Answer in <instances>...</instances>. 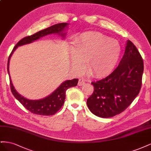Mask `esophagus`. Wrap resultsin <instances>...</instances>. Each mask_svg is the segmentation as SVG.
Wrapping results in <instances>:
<instances>
[{
    "label": "esophagus",
    "mask_w": 151,
    "mask_h": 151,
    "mask_svg": "<svg viewBox=\"0 0 151 151\" xmlns=\"http://www.w3.org/2000/svg\"><path fill=\"white\" fill-rule=\"evenodd\" d=\"M84 84H85V81H84V79H80L79 80L78 86H81L84 85Z\"/></svg>",
    "instance_id": "obj_1"
}]
</instances>
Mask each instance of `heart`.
Returning a JSON list of instances; mask_svg holds the SVG:
<instances>
[{
    "label": "heart",
    "mask_w": 151,
    "mask_h": 151,
    "mask_svg": "<svg viewBox=\"0 0 151 151\" xmlns=\"http://www.w3.org/2000/svg\"><path fill=\"white\" fill-rule=\"evenodd\" d=\"M70 57L72 68L77 72L84 69L92 77L106 76L114 70L119 60L121 47L117 41L96 32H87L73 42Z\"/></svg>",
    "instance_id": "b5f03b06"
}]
</instances>
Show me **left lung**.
<instances>
[{"instance_id": "left-lung-1", "label": "left lung", "mask_w": 151, "mask_h": 151, "mask_svg": "<svg viewBox=\"0 0 151 151\" xmlns=\"http://www.w3.org/2000/svg\"><path fill=\"white\" fill-rule=\"evenodd\" d=\"M143 72V59L134 44L128 40L125 53L115 70L91 83L94 92L87 100L91 113L109 118L125 110L140 92Z\"/></svg>"}]
</instances>
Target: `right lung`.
I'll list each match as a JSON object with an SVG mask.
<instances>
[{
  "mask_svg": "<svg viewBox=\"0 0 151 151\" xmlns=\"http://www.w3.org/2000/svg\"><path fill=\"white\" fill-rule=\"evenodd\" d=\"M68 24V23H65V22L58 23L42 31H40L33 35L23 38L16 45V46L14 47L12 52L11 53L9 57L7 63V72L9 76L10 86L12 93L14 95V96L23 105V106L26 109H28L30 112L36 114V115L49 116L55 114L62 107L63 103H64L67 89L72 88V87L76 86L77 83H78V79H74L72 80L65 81L62 84H61V85L55 91H54L51 94L43 99L38 100H29L22 96L21 95L18 93L12 83V81L9 74V69L10 58L13 52L15 51L18 47L22 46V45L26 44L31 43L40 39V38L43 37V36L50 34L57 33L58 35H60L61 36H62V38H64L65 33H63V31L65 29L66 27H67Z\"/></svg>",
  "mask_w": 151,
  "mask_h": 151,
  "instance_id": "1",
  "label": "right lung"
}]
</instances>
